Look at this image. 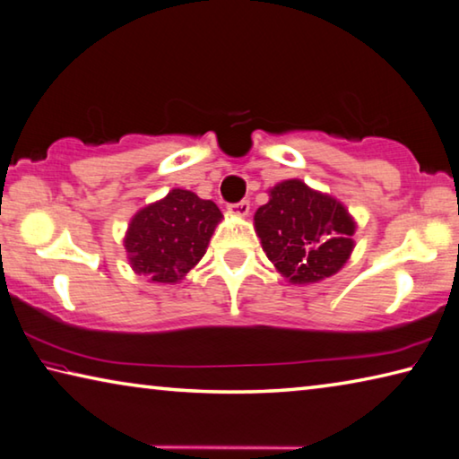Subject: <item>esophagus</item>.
I'll use <instances>...</instances> for the list:
<instances>
[{
  "instance_id": "esophagus-1",
  "label": "esophagus",
  "mask_w": 459,
  "mask_h": 459,
  "mask_svg": "<svg viewBox=\"0 0 459 459\" xmlns=\"http://www.w3.org/2000/svg\"><path fill=\"white\" fill-rule=\"evenodd\" d=\"M228 209L234 215L238 217H246L247 213H250V201H238V203H231V205H228Z\"/></svg>"
}]
</instances>
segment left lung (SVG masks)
I'll return each mask as SVG.
<instances>
[{
    "label": "left lung",
    "mask_w": 459,
    "mask_h": 459,
    "mask_svg": "<svg viewBox=\"0 0 459 459\" xmlns=\"http://www.w3.org/2000/svg\"><path fill=\"white\" fill-rule=\"evenodd\" d=\"M254 215L268 260L292 284L319 282L343 268L354 250L356 221L332 195L303 180H282Z\"/></svg>",
    "instance_id": "1"
}]
</instances>
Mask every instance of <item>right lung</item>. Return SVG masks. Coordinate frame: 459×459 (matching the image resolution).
<instances>
[{
  "label": "right lung",
  "instance_id": "1",
  "mask_svg": "<svg viewBox=\"0 0 459 459\" xmlns=\"http://www.w3.org/2000/svg\"><path fill=\"white\" fill-rule=\"evenodd\" d=\"M221 217L213 201L172 189L132 217L124 239L130 266L150 282L183 281L207 252Z\"/></svg>",
  "mask_w": 459,
  "mask_h": 459
}]
</instances>
